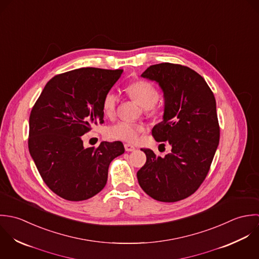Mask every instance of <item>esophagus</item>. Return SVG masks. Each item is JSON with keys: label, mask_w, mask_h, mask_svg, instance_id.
I'll list each match as a JSON object with an SVG mask.
<instances>
[{"label": "esophagus", "mask_w": 259, "mask_h": 259, "mask_svg": "<svg viewBox=\"0 0 259 259\" xmlns=\"http://www.w3.org/2000/svg\"><path fill=\"white\" fill-rule=\"evenodd\" d=\"M124 148H125V150H126L127 152H131V151H134V150H135V147L132 146L131 144H128V143L124 145Z\"/></svg>", "instance_id": "34e87169"}]
</instances>
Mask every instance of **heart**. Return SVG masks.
I'll list each match as a JSON object with an SVG mask.
<instances>
[{"instance_id": "heart-1", "label": "heart", "mask_w": 259, "mask_h": 259, "mask_svg": "<svg viewBox=\"0 0 259 259\" xmlns=\"http://www.w3.org/2000/svg\"><path fill=\"white\" fill-rule=\"evenodd\" d=\"M126 93L134 99L145 111L150 115H156L159 111V92L155 85L146 80L136 81L126 88ZM117 95L110 91L104 96L102 108L104 114L107 117L114 116L117 106ZM145 131V127L142 124L119 121L107 129V136L111 139L121 140L128 143H135L139 140L140 135Z\"/></svg>"}]
</instances>
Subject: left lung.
<instances>
[{
    "label": "left lung",
    "mask_w": 259,
    "mask_h": 259,
    "mask_svg": "<svg viewBox=\"0 0 259 259\" xmlns=\"http://www.w3.org/2000/svg\"><path fill=\"white\" fill-rule=\"evenodd\" d=\"M142 77L163 90V121L152 136L157 142L168 141L172 149L163 158L141 149L147 160L137 172L138 182L153 199L176 202L192 195L209 172L220 137L215 98L205 80L186 66L156 64Z\"/></svg>",
    "instance_id": "1"
}]
</instances>
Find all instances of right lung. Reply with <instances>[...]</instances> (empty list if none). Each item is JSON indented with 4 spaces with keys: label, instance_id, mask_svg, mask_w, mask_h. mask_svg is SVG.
Masks as SVG:
<instances>
[{
    "label": "right lung",
    "instance_id": "right-lung-1",
    "mask_svg": "<svg viewBox=\"0 0 259 259\" xmlns=\"http://www.w3.org/2000/svg\"><path fill=\"white\" fill-rule=\"evenodd\" d=\"M122 69L81 68L54 76L32 108L28 146L46 185L69 201H82L106 185L111 161L124 153L120 141L84 148L81 136L103 124L104 96Z\"/></svg>",
    "mask_w": 259,
    "mask_h": 259
}]
</instances>
